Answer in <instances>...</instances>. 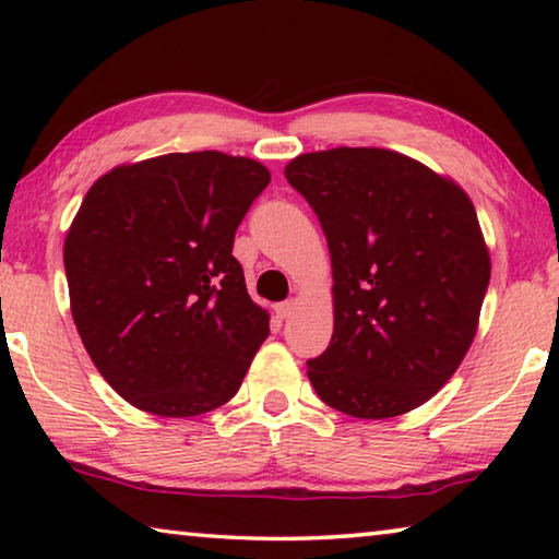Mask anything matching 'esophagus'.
<instances>
[{"label":"esophagus","instance_id":"esophagus-1","mask_svg":"<svg viewBox=\"0 0 559 559\" xmlns=\"http://www.w3.org/2000/svg\"><path fill=\"white\" fill-rule=\"evenodd\" d=\"M296 308H298V300H296V298H290V300H283V302H278V306L273 308V310H276V316H278V318L286 320V318H290L293 313H296Z\"/></svg>","mask_w":559,"mask_h":559}]
</instances>
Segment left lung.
<instances>
[{
	"label": "left lung",
	"mask_w": 559,
	"mask_h": 559,
	"mask_svg": "<svg viewBox=\"0 0 559 559\" xmlns=\"http://www.w3.org/2000/svg\"><path fill=\"white\" fill-rule=\"evenodd\" d=\"M333 263V337L308 359L328 406L390 419L429 402L476 337L490 253L468 194L402 153L333 147L286 165Z\"/></svg>",
	"instance_id": "left-lung-1"
}]
</instances>
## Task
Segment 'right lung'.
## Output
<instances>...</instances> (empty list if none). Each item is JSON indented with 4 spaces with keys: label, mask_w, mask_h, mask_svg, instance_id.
<instances>
[{
    "label": "right lung",
    "mask_w": 559,
    "mask_h": 559,
    "mask_svg": "<svg viewBox=\"0 0 559 559\" xmlns=\"http://www.w3.org/2000/svg\"><path fill=\"white\" fill-rule=\"evenodd\" d=\"M269 182L257 159L202 150L118 165L83 197L63 241L71 316L138 409L185 419L239 392L271 318L231 249Z\"/></svg>",
    "instance_id": "add662e5"
}]
</instances>
